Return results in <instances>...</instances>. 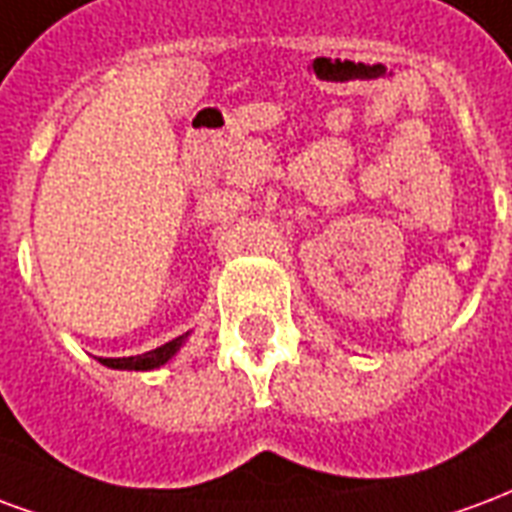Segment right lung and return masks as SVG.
Masks as SVG:
<instances>
[{
    "mask_svg": "<svg viewBox=\"0 0 512 512\" xmlns=\"http://www.w3.org/2000/svg\"><path fill=\"white\" fill-rule=\"evenodd\" d=\"M188 335L190 333L179 335V338L163 343V346L152 349V352L136 354V357H106V360H100V363L108 365V368H117V371H155V368H160V365L169 363L171 357L185 346Z\"/></svg>",
    "mask_w": 512,
    "mask_h": 512,
    "instance_id": "obj_1",
    "label": "right lung"
}]
</instances>
